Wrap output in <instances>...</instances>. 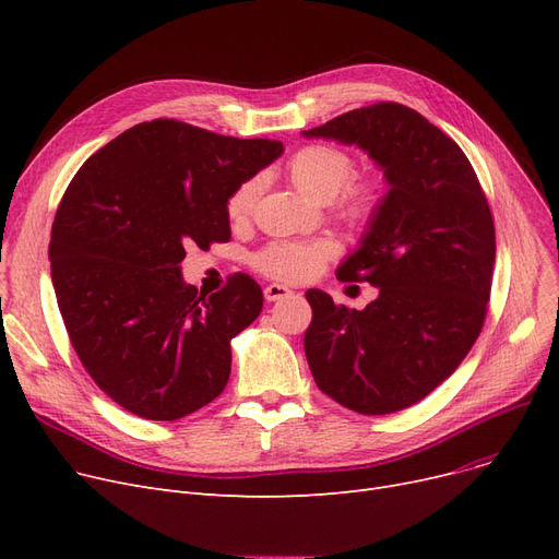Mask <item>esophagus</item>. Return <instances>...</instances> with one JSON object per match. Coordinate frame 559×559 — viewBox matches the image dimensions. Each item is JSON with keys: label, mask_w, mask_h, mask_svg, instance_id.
<instances>
[{"label": "esophagus", "mask_w": 559, "mask_h": 559, "mask_svg": "<svg viewBox=\"0 0 559 559\" xmlns=\"http://www.w3.org/2000/svg\"><path fill=\"white\" fill-rule=\"evenodd\" d=\"M292 295V289L287 285H281V283H272L264 287V299L267 301H278V299H285Z\"/></svg>", "instance_id": "34e87169"}]
</instances>
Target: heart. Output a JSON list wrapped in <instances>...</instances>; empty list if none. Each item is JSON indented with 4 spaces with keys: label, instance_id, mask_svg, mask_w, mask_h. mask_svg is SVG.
I'll list each match as a JSON object with an SVG mask.
<instances>
[{
    "label": "heart",
    "instance_id": "b5f03b06",
    "mask_svg": "<svg viewBox=\"0 0 559 559\" xmlns=\"http://www.w3.org/2000/svg\"><path fill=\"white\" fill-rule=\"evenodd\" d=\"M356 163L344 150L326 142L301 146L287 160V176L301 192L314 201L329 203L331 211L348 222L365 224L373 217L380 203V188L373 181H350ZM260 183L247 179L226 199V217L230 224H245L253 215ZM333 245L326 240H281L253 255L255 267L276 281H304L314 276L331 258Z\"/></svg>",
    "mask_w": 559,
    "mask_h": 559
}]
</instances>
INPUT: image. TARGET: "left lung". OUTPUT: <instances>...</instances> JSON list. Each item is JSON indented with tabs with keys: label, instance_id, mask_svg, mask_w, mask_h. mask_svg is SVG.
<instances>
[{
	"label": "left lung",
	"instance_id": "8db88e82",
	"mask_svg": "<svg viewBox=\"0 0 559 559\" xmlns=\"http://www.w3.org/2000/svg\"><path fill=\"white\" fill-rule=\"evenodd\" d=\"M304 135L358 144L390 183L337 270L378 287V299L350 310L306 292L312 378L354 413H399L442 385L483 331L496 258L487 197L460 146L403 104L348 110Z\"/></svg>",
	"mask_w": 559,
	"mask_h": 559
}]
</instances>
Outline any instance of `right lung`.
Returning <instances> with one entry per match:
<instances>
[{"mask_svg": "<svg viewBox=\"0 0 559 559\" xmlns=\"http://www.w3.org/2000/svg\"><path fill=\"white\" fill-rule=\"evenodd\" d=\"M283 142L179 120L135 124L76 171L51 226L58 310L85 371L117 405L176 421L217 399L230 340L262 310L247 274L205 297L181 278L186 249L228 242L226 199Z\"/></svg>", "mask_w": 559, "mask_h": 559, "instance_id": "right-lung-1", "label": "right lung"}]
</instances>
